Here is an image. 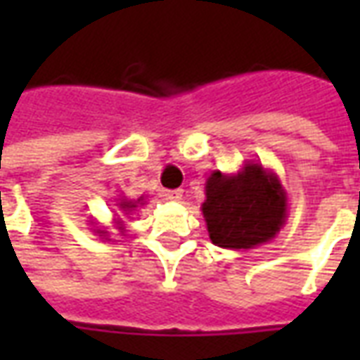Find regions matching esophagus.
<instances>
[{
    "mask_svg": "<svg viewBox=\"0 0 360 360\" xmlns=\"http://www.w3.org/2000/svg\"><path fill=\"white\" fill-rule=\"evenodd\" d=\"M164 196H165V198H167V200H175V202H177V200H181V198H183V191H181V188L165 191Z\"/></svg>",
    "mask_w": 360,
    "mask_h": 360,
    "instance_id": "34e87169",
    "label": "esophagus"
}]
</instances>
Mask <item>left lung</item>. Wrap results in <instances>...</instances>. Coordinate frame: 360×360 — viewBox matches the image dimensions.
<instances>
[{"label":"left lung","instance_id":"obj_1","mask_svg":"<svg viewBox=\"0 0 360 360\" xmlns=\"http://www.w3.org/2000/svg\"><path fill=\"white\" fill-rule=\"evenodd\" d=\"M202 216L210 241L221 249L247 250L276 239L287 221V193L260 162L239 172H212L206 179Z\"/></svg>","mask_w":360,"mask_h":360}]
</instances>
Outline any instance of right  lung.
Listing matches in <instances>:
<instances>
[{"label": "right lung", "instance_id": "add662e5", "mask_svg": "<svg viewBox=\"0 0 360 360\" xmlns=\"http://www.w3.org/2000/svg\"><path fill=\"white\" fill-rule=\"evenodd\" d=\"M139 204H144V196L136 198V200H129V198H125V196H123V198H119V200H117V210L121 212V214H131V212H133L134 208L139 206ZM115 216H117V214H115ZM113 224H115V227H117L121 233H125V226H123V219L119 218V216L113 219ZM94 231H96V233H100V237H105V235H108V231H102V229H94Z\"/></svg>", "mask_w": 360, "mask_h": 360}]
</instances>
